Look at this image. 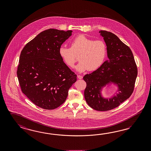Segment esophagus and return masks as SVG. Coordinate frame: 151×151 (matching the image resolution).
I'll use <instances>...</instances> for the list:
<instances>
[{
  "label": "esophagus",
  "instance_id": "obj_1",
  "mask_svg": "<svg viewBox=\"0 0 151 151\" xmlns=\"http://www.w3.org/2000/svg\"><path fill=\"white\" fill-rule=\"evenodd\" d=\"M77 77L78 79H81L83 78V77H82V76H80V75H78Z\"/></svg>",
  "mask_w": 151,
  "mask_h": 151
}]
</instances>
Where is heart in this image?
Returning a JSON list of instances; mask_svg holds the SVG:
<instances>
[{
    "mask_svg": "<svg viewBox=\"0 0 151 151\" xmlns=\"http://www.w3.org/2000/svg\"><path fill=\"white\" fill-rule=\"evenodd\" d=\"M59 55L65 63L73 67L79 56L80 62L76 69L79 72L95 70L103 64L106 55V46L101 40H94L84 35H79L72 40L71 47L65 45L58 50Z\"/></svg>",
    "mask_w": 151,
    "mask_h": 151,
    "instance_id": "obj_1",
    "label": "heart"
}]
</instances>
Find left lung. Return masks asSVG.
<instances>
[{"instance_id": "obj_1", "label": "left lung", "mask_w": 151, "mask_h": 151, "mask_svg": "<svg viewBox=\"0 0 151 151\" xmlns=\"http://www.w3.org/2000/svg\"><path fill=\"white\" fill-rule=\"evenodd\" d=\"M106 45L108 60L99 68L83 77L86 83L84 98L87 104L98 111H108L116 108L129 99L134 89L137 68L131 49L114 34L100 30ZM115 86L110 97L103 96L106 87Z\"/></svg>"}]
</instances>
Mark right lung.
Returning <instances> with one entry per match:
<instances>
[{"label": "right lung", "mask_w": 151, "mask_h": 151, "mask_svg": "<svg viewBox=\"0 0 151 151\" xmlns=\"http://www.w3.org/2000/svg\"><path fill=\"white\" fill-rule=\"evenodd\" d=\"M72 31H43L26 44L19 58L17 76L22 93L40 108L52 110L65 101L77 81L58 50Z\"/></svg>", "instance_id": "1"}]
</instances>
